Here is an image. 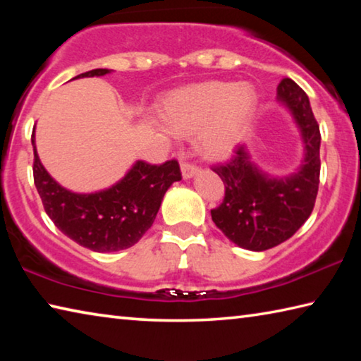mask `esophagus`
Wrapping results in <instances>:
<instances>
[{
    "label": "esophagus",
    "instance_id": "34e87169",
    "mask_svg": "<svg viewBox=\"0 0 361 361\" xmlns=\"http://www.w3.org/2000/svg\"><path fill=\"white\" fill-rule=\"evenodd\" d=\"M197 172H199V166H195V164L188 162V161L181 162L183 178H191V176H194Z\"/></svg>",
    "mask_w": 361,
    "mask_h": 361
}]
</instances>
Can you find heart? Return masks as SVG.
<instances>
[{
  "label": "heart",
  "instance_id": "obj_1",
  "mask_svg": "<svg viewBox=\"0 0 361 361\" xmlns=\"http://www.w3.org/2000/svg\"><path fill=\"white\" fill-rule=\"evenodd\" d=\"M258 97L248 84L207 81L176 90L162 105V119L176 133L199 130L207 156L229 154L255 113Z\"/></svg>",
  "mask_w": 361,
  "mask_h": 361
}]
</instances>
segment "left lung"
Returning <instances> with one entry per match:
<instances>
[{
	"label": "left lung",
	"mask_w": 361,
	"mask_h": 361,
	"mask_svg": "<svg viewBox=\"0 0 361 361\" xmlns=\"http://www.w3.org/2000/svg\"><path fill=\"white\" fill-rule=\"evenodd\" d=\"M279 100L286 103L302 133L305 157L288 178H272L250 162L243 146L228 162L212 170L224 183V199L212 210L223 234L242 248L262 252L295 234L314 210L320 183V127L307 95L290 78L277 85Z\"/></svg>",
	"instance_id": "1"
}]
</instances>
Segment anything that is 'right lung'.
I'll return each mask as SVG.
<instances>
[{"label": "right lung", "instance_id": "right-lung-1", "mask_svg": "<svg viewBox=\"0 0 361 361\" xmlns=\"http://www.w3.org/2000/svg\"><path fill=\"white\" fill-rule=\"evenodd\" d=\"M106 68L90 70L76 78L103 76ZM33 145L35 186L54 224L66 237L92 252L126 250L142 239L154 223L170 185L181 180L178 161L149 164L138 161L119 183L105 191L76 194L59 185L46 172Z\"/></svg>", "mask_w": 361, "mask_h": 361}]
</instances>
